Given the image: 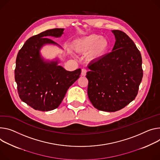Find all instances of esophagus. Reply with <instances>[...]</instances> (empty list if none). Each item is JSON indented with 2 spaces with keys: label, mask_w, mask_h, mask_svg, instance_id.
<instances>
[{
  "label": "esophagus",
  "mask_w": 160,
  "mask_h": 160,
  "mask_svg": "<svg viewBox=\"0 0 160 160\" xmlns=\"http://www.w3.org/2000/svg\"><path fill=\"white\" fill-rule=\"evenodd\" d=\"M86 74H87V70H86L85 69H82V72H81L82 76L85 77V76L86 75Z\"/></svg>",
  "instance_id": "esophagus-1"
}]
</instances>
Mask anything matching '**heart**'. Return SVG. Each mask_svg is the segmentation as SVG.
Returning <instances> with one entry per match:
<instances>
[{
    "instance_id": "obj_1",
    "label": "heart",
    "mask_w": 160,
    "mask_h": 160,
    "mask_svg": "<svg viewBox=\"0 0 160 160\" xmlns=\"http://www.w3.org/2000/svg\"><path fill=\"white\" fill-rule=\"evenodd\" d=\"M72 48L78 53H88V59L94 62L102 59L107 53L110 42L105 38L92 34L75 40L72 42Z\"/></svg>"
}]
</instances>
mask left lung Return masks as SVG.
<instances>
[{"instance_id":"8db88e82","label":"left lung","mask_w":160,"mask_h":160,"mask_svg":"<svg viewBox=\"0 0 160 160\" xmlns=\"http://www.w3.org/2000/svg\"><path fill=\"white\" fill-rule=\"evenodd\" d=\"M115 42L112 52L89 64L87 72L88 97L99 110H119L135 99L143 77L140 51L126 33L112 31Z\"/></svg>"}]
</instances>
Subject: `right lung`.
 <instances>
[{"instance_id": "obj_1", "label": "right lung", "mask_w": 160, "mask_h": 160, "mask_svg": "<svg viewBox=\"0 0 160 160\" xmlns=\"http://www.w3.org/2000/svg\"><path fill=\"white\" fill-rule=\"evenodd\" d=\"M64 28H53L28 39L18 53L14 70L20 98L36 110L46 112L61 103L69 87L79 77L81 69L66 70L58 59L45 60L41 49L46 45L61 47L50 36L60 38Z\"/></svg>"}]
</instances>
